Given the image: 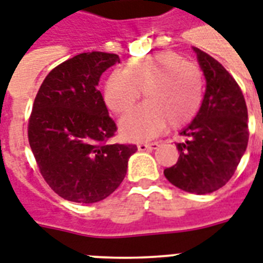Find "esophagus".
<instances>
[{
  "label": "esophagus",
  "instance_id": "34e87169",
  "mask_svg": "<svg viewBox=\"0 0 263 263\" xmlns=\"http://www.w3.org/2000/svg\"><path fill=\"white\" fill-rule=\"evenodd\" d=\"M159 146V142H151V143H139L138 150L144 151V150H155Z\"/></svg>",
  "mask_w": 263,
  "mask_h": 263
}]
</instances>
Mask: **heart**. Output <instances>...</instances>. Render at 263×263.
<instances>
[{"label": "heart", "instance_id": "b5f03b06", "mask_svg": "<svg viewBox=\"0 0 263 263\" xmlns=\"http://www.w3.org/2000/svg\"><path fill=\"white\" fill-rule=\"evenodd\" d=\"M142 93L147 101L121 121L132 139L151 138L166 124L180 128L193 120L202 101V74L174 52L131 59L106 80L104 100L116 115H127Z\"/></svg>", "mask_w": 263, "mask_h": 263}]
</instances>
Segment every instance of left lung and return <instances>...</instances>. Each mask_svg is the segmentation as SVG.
Here are the masks:
<instances>
[{"label": "left lung", "instance_id": "left-lung-1", "mask_svg": "<svg viewBox=\"0 0 263 263\" xmlns=\"http://www.w3.org/2000/svg\"><path fill=\"white\" fill-rule=\"evenodd\" d=\"M206 80L197 116L180 135L178 161L165 168L174 186L196 194L220 189L234 176L249 142L247 106L240 87L223 65L194 47Z\"/></svg>", "mask_w": 263, "mask_h": 263}]
</instances>
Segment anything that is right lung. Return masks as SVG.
I'll list each match as a JSON object with an SVG mask.
<instances>
[{
  "label": "right lung",
  "mask_w": 263,
  "mask_h": 263,
  "mask_svg": "<svg viewBox=\"0 0 263 263\" xmlns=\"http://www.w3.org/2000/svg\"><path fill=\"white\" fill-rule=\"evenodd\" d=\"M116 63V54L76 55L48 72L32 106L28 140L40 174L69 201L91 204L108 197L138 150L135 144L108 143L117 127L97 86Z\"/></svg>",
  "instance_id": "obj_1"
}]
</instances>
